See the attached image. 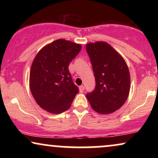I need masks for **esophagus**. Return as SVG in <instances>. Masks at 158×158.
<instances>
[{
	"label": "esophagus",
	"mask_w": 158,
	"mask_h": 158,
	"mask_svg": "<svg viewBox=\"0 0 158 158\" xmlns=\"http://www.w3.org/2000/svg\"><path fill=\"white\" fill-rule=\"evenodd\" d=\"M79 89H80V92L83 93L84 91V90H85V87H84L83 85H81V86H80Z\"/></svg>",
	"instance_id": "1"
}]
</instances>
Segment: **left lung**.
Listing matches in <instances>:
<instances>
[{
    "label": "left lung",
    "instance_id": "obj_1",
    "mask_svg": "<svg viewBox=\"0 0 158 158\" xmlns=\"http://www.w3.org/2000/svg\"><path fill=\"white\" fill-rule=\"evenodd\" d=\"M96 79V87L86 95L92 109L101 114L120 109L128 98L130 75L120 54L105 42L86 44Z\"/></svg>",
    "mask_w": 158,
    "mask_h": 158
}]
</instances>
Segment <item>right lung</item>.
<instances>
[{
	"mask_svg": "<svg viewBox=\"0 0 158 158\" xmlns=\"http://www.w3.org/2000/svg\"><path fill=\"white\" fill-rule=\"evenodd\" d=\"M81 50V44L60 39L44 46L36 55L29 86L36 102L45 111L57 114L70 107L79 89L68 66Z\"/></svg>",
	"mask_w": 158,
	"mask_h": 158,
	"instance_id": "obj_1",
	"label": "right lung"
}]
</instances>
